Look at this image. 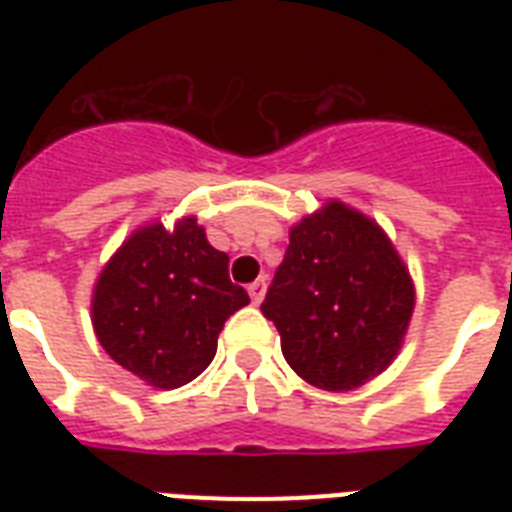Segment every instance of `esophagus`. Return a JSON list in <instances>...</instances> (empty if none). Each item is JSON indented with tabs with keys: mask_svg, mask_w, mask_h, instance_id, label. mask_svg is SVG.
Here are the masks:
<instances>
[{
	"mask_svg": "<svg viewBox=\"0 0 512 512\" xmlns=\"http://www.w3.org/2000/svg\"><path fill=\"white\" fill-rule=\"evenodd\" d=\"M265 289H268V281H265V276H260V279L249 284V297H252V303H255V305L263 303Z\"/></svg>",
	"mask_w": 512,
	"mask_h": 512,
	"instance_id": "esophagus-1",
	"label": "esophagus"
}]
</instances>
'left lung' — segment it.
<instances>
[{
	"label": "left lung",
	"instance_id": "8db88e82",
	"mask_svg": "<svg viewBox=\"0 0 512 512\" xmlns=\"http://www.w3.org/2000/svg\"><path fill=\"white\" fill-rule=\"evenodd\" d=\"M260 311L279 329L287 364L316 388L342 393L398 356L414 284L380 225L332 199L292 225Z\"/></svg>",
	"mask_w": 512,
	"mask_h": 512
}]
</instances>
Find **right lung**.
I'll list each match as a JSON object with an SVG mask.
<instances>
[{"label": "right lung", "mask_w": 512, "mask_h": 512, "mask_svg": "<svg viewBox=\"0 0 512 512\" xmlns=\"http://www.w3.org/2000/svg\"><path fill=\"white\" fill-rule=\"evenodd\" d=\"M247 303L228 255L183 217L172 231L143 225L116 249L92 292V327L116 364L172 390L207 369L225 319Z\"/></svg>", "instance_id": "right-lung-1"}]
</instances>
